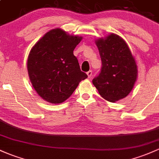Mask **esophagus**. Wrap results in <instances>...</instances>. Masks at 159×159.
<instances>
[{
	"instance_id": "1",
	"label": "esophagus",
	"mask_w": 159,
	"mask_h": 159,
	"mask_svg": "<svg viewBox=\"0 0 159 159\" xmlns=\"http://www.w3.org/2000/svg\"><path fill=\"white\" fill-rule=\"evenodd\" d=\"M86 73H87V75H88V78H91L92 76H93V72H92V70L88 71Z\"/></svg>"
}]
</instances>
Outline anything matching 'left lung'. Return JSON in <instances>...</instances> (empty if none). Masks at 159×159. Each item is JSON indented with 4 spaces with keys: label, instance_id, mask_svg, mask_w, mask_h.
Masks as SVG:
<instances>
[{
    "label": "left lung",
    "instance_id": "left-lung-1",
    "mask_svg": "<svg viewBox=\"0 0 159 159\" xmlns=\"http://www.w3.org/2000/svg\"><path fill=\"white\" fill-rule=\"evenodd\" d=\"M102 68L93 83L105 100L114 102L130 93L137 78L136 61L125 41L115 34L95 41Z\"/></svg>",
    "mask_w": 159,
    "mask_h": 159
}]
</instances>
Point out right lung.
<instances>
[{"label": "right lung", "instance_id": "add662e5", "mask_svg": "<svg viewBox=\"0 0 159 159\" xmlns=\"http://www.w3.org/2000/svg\"><path fill=\"white\" fill-rule=\"evenodd\" d=\"M82 37L70 35L61 29L45 34L33 46L27 61L29 76L39 96L52 104L67 99L81 80V71L73 50Z\"/></svg>", "mask_w": 159, "mask_h": 159}]
</instances>
